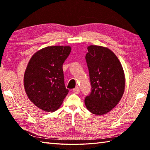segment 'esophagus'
I'll use <instances>...</instances> for the list:
<instances>
[{"label":"esophagus","mask_w":150,"mask_h":150,"mask_svg":"<svg viewBox=\"0 0 150 150\" xmlns=\"http://www.w3.org/2000/svg\"><path fill=\"white\" fill-rule=\"evenodd\" d=\"M73 92H74L75 94H78V93H79V88L78 87H75V88H73Z\"/></svg>","instance_id":"34e87169"}]
</instances>
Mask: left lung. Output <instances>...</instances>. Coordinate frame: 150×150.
I'll return each instance as SVG.
<instances>
[{
  "mask_svg": "<svg viewBox=\"0 0 150 150\" xmlns=\"http://www.w3.org/2000/svg\"><path fill=\"white\" fill-rule=\"evenodd\" d=\"M86 54L91 91L85 98L91 112L103 115L117 105L125 87L122 65L116 55L108 48L90 45Z\"/></svg>",
  "mask_w": 150,
  "mask_h": 150,
  "instance_id": "1",
  "label": "left lung"
}]
</instances>
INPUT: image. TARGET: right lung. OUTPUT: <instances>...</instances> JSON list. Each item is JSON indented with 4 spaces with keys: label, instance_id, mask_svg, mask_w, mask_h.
Listing matches in <instances>:
<instances>
[{
    "label": "right lung",
    "instance_id": "right-lung-1",
    "mask_svg": "<svg viewBox=\"0 0 150 150\" xmlns=\"http://www.w3.org/2000/svg\"><path fill=\"white\" fill-rule=\"evenodd\" d=\"M69 46H50L33 55L24 73V84L29 99L39 108L54 112L69 93L64 83L63 64Z\"/></svg>",
    "mask_w": 150,
    "mask_h": 150
}]
</instances>
